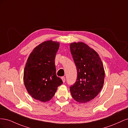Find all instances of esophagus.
I'll return each mask as SVG.
<instances>
[{"label":"esophagus","instance_id":"34e87169","mask_svg":"<svg viewBox=\"0 0 128 128\" xmlns=\"http://www.w3.org/2000/svg\"><path fill=\"white\" fill-rule=\"evenodd\" d=\"M61 79H62V82H63L64 83L65 81H66L65 77H61Z\"/></svg>","mask_w":128,"mask_h":128}]
</instances>
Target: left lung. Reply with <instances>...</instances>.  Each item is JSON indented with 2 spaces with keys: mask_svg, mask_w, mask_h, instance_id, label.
Wrapping results in <instances>:
<instances>
[{
  "mask_svg": "<svg viewBox=\"0 0 128 128\" xmlns=\"http://www.w3.org/2000/svg\"><path fill=\"white\" fill-rule=\"evenodd\" d=\"M70 49L77 71L76 81L70 91L76 102L86 103L94 99L103 86V64L98 53L84 42H72Z\"/></svg>",
  "mask_w": 128,
  "mask_h": 128,
  "instance_id": "8db88e82",
  "label": "left lung"
}]
</instances>
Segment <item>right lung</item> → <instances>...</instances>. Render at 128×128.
<instances>
[{
	"mask_svg": "<svg viewBox=\"0 0 128 128\" xmlns=\"http://www.w3.org/2000/svg\"><path fill=\"white\" fill-rule=\"evenodd\" d=\"M59 42H42L30 53L26 64L24 80L27 91L42 102L52 98L58 87L63 83L56 75L55 58Z\"/></svg>",
	"mask_w": 128,
	"mask_h": 128,
	"instance_id": "1",
	"label": "right lung"
}]
</instances>
